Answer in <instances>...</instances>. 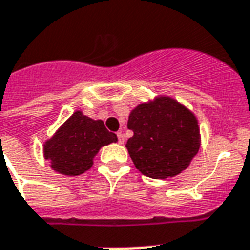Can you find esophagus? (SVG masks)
<instances>
[{"instance_id": "esophagus-1", "label": "esophagus", "mask_w": 250, "mask_h": 250, "mask_svg": "<svg viewBox=\"0 0 250 250\" xmlns=\"http://www.w3.org/2000/svg\"><path fill=\"white\" fill-rule=\"evenodd\" d=\"M117 139H119L120 145H123L124 142H125V137H124L123 133H117Z\"/></svg>"}]
</instances>
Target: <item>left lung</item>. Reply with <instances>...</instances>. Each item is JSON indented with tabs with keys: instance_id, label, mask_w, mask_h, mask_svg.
Here are the masks:
<instances>
[{
	"instance_id": "1",
	"label": "left lung",
	"mask_w": 250,
	"mask_h": 250,
	"mask_svg": "<svg viewBox=\"0 0 250 250\" xmlns=\"http://www.w3.org/2000/svg\"><path fill=\"white\" fill-rule=\"evenodd\" d=\"M127 139L135 167L149 178L174 177L188 167L200 148V129L191 111L169 97L142 103L131 111Z\"/></svg>"
}]
</instances>
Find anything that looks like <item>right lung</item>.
<instances>
[{
  "label": "right lung",
  "instance_id": "1",
  "mask_svg": "<svg viewBox=\"0 0 250 250\" xmlns=\"http://www.w3.org/2000/svg\"><path fill=\"white\" fill-rule=\"evenodd\" d=\"M113 142H117V137L105 129L102 120H93L77 111L45 142L43 155L58 173L80 175L90 169L101 147Z\"/></svg>",
  "mask_w": 250,
  "mask_h": 250
}]
</instances>
